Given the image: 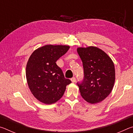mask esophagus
I'll return each instance as SVG.
<instances>
[{
  "label": "esophagus",
  "instance_id": "esophagus-1",
  "mask_svg": "<svg viewBox=\"0 0 133 133\" xmlns=\"http://www.w3.org/2000/svg\"><path fill=\"white\" fill-rule=\"evenodd\" d=\"M76 78L75 77H72L71 78V82H73V83H75L76 82Z\"/></svg>",
  "mask_w": 133,
  "mask_h": 133
}]
</instances>
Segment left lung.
I'll return each instance as SVG.
<instances>
[{
	"instance_id": "1",
	"label": "left lung",
	"mask_w": 133,
	"mask_h": 133,
	"mask_svg": "<svg viewBox=\"0 0 133 133\" xmlns=\"http://www.w3.org/2000/svg\"><path fill=\"white\" fill-rule=\"evenodd\" d=\"M82 59L84 77L77 82L81 96L91 104L102 102L109 95L115 81L113 62L104 51L96 47L77 49Z\"/></svg>"
}]
</instances>
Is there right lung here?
I'll use <instances>...</instances> for the list:
<instances>
[{
    "label": "right lung",
    "instance_id": "1",
    "mask_svg": "<svg viewBox=\"0 0 133 133\" xmlns=\"http://www.w3.org/2000/svg\"><path fill=\"white\" fill-rule=\"evenodd\" d=\"M70 47L46 45L31 54L26 66V79L31 93L38 100L51 104L62 98L70 80L64 77L56 61Z\"/></svg>",
    "mask_w": 133,
    "mask_h": 133
}]
</instances>
